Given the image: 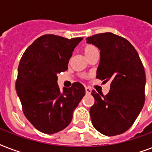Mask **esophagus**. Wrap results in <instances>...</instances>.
<instances>
[{
  "label": "esophagus",
  "instance_id": "34e87169",
  "mask_svg": "<svg viewBox=\"0 0 152 152\" xmlns=\"http://www.w3.org/2000/svg\"><path fill=\"white\" fill-rule=\"evenodd\" d=\"M85 91L87 95H90L91 93V89L90 88H85Z\"/></svg>",
  "mask_w": 152,
  "mask_h": 152
}]
</instances>
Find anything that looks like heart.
Masks as SVG:
<instances>
[{"mask_svg": "<svg viewBox=\"0 0 152 152\" xmlns=\"http://www.w3.org/2000/svg\"><path fill=\"white\" fill-rule=\"evenodd\" d=\"M83 53H84V54L88 57V55H90L91 53H93L95 50H97V49H96V47H95V46H93L91 44H87V45H85L84 47H83Z\"/></svg>", "mask_w": 152, "mask_h": 152, "instance_id": "b5f03b06", "label": "heart"}]
</instances>
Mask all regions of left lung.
Returning <instances> with one entry per match:
<instances>
[{
	"mask_svg": "<svg viewBox=\"0 0 152 152\" xmlns=\"http://www.w3.org/2000/svg\"><path fill=\"white\" fill-rule=\"evenodd\" d=\"M100 50L96 78L110 81L107 95L91 91L95 104L90 109L95 129L106 136L126 132L134 123L145 102V72L137 51L123 37L110 32L87 38Z\"/></svg>",
	"mask_w": 152,
	"mask_h": 152,
	"instance_id": "1",
	"label": "left lung"
}]
</instances>
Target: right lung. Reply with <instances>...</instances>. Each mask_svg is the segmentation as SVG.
<instances>
[{"instance_id":"right-lung-1","label":"right lung","mask_w":152,"mask_h":152,"mask_svg":"<svg viewBox=\"0 0 152 152\" xmlns=\"http://www.w3.org/2000/svg\"><path fill=\"white\" fill-rule=\"evenodd\" d=\"M82 39L45 34L28 46L21 57L16 92L25 117L43 133L53 134L65 129L85 95L84 87L79 82L63 91L57 83V75L68 69L72 51Z\"/></svg>"}]
</instances>
